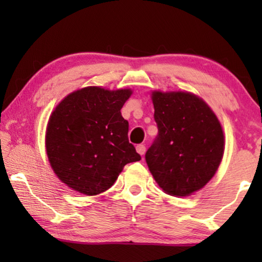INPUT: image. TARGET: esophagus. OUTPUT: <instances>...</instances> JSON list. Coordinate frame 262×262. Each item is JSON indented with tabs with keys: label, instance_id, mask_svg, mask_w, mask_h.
<instances>
[{
	"label": "esophagus",
	"instance_id": "obj_1",
	"mask_svg": "<svg viewBox=\"0 0 262 262\" xmlns=\"http://www.w3.org/2000/svg\"><path fill=\"white\" fill-rule=\"evenodd\" d=\"M136 150H137V152L139 155H144L145 154V145L144 144H138L136 146Z\"/></svg>",
	"mask_w": 262,
	"mask_h": 262
}]
</instances>
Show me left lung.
Masks as SVG:
<instances>
[{"mask_svg":"<svg viewBox=\"0 0 262 262\" xmlns=\"http://www.w3.org/2000/svg\"><path fill=\"white\" fill-rule=\"evenodd\" d=\"M152 103L159 134L145 161L164 192L189 195L216 173L224 151L223 130L210 107L189 93L154 92Z\"/></svg>","mask_w":262,"mask_h":262,"instance_id":"1","label":"left lung"}]
</instances>
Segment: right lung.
I'll return each mask as SVG.
<instances>
[{"label": "right lung", "instance_id": "right-lung-1", "mask_svg": "<svg viewBox=\"0 0 262 262\" xmlns=\"http://www.w3.org/2000/svg\"><path fill=\"white\" fill-rule=\"evenodd\" d=\"M130 89L87 87L56 107L46 130V152L59 180L95 195L116 182L125 164L141 160L128 142V121L120 110Z\"/></svg>", "mask_w": 262, "mask_h": 262}]
</instances>
